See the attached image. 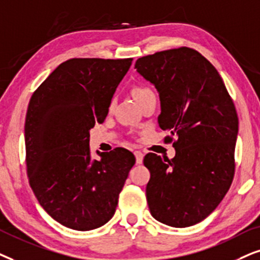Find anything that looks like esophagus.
Wrapping results in <instances>:
<instances>
[{
	"instance_id": "obj_1",
	"label": "esophagus",
	"mask_w": 260,
	"mask_h": 260,
	"mask_svg": "<svg viewBox=\"0 0 260 260\" xmlns=\"http://www.w3.org/2000/svg\"><path fill=\"white\" fill-rule=\"evenodd\" d=\"M134 155H136L137 164H141V162H143V159H144V153H143V152L136 151V152H134Z\"/></svg>"
}]
</instances>
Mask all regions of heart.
Instances as JSON below:
<instances>
[{
  "label": "heart",
  "mask_w": 260,
  "mask_h": 260,
  "mask_svg": "<svg viewBox=\"0 0 260 260\" xmlns=\"http://www.w3.org/2000/svg\"><path fill=\"white\" fill-rule=\"evenodd\" d=\"M152 92L150 89L147 88V86H143V85H138V86H134L133 90H132V94L134 96V99L137 100V101H139L144 98V96H146L147 94H150ZM113 101L110 102V107H113Z\"/></svg>",
  "instance_id": "1"
}]
</instances>
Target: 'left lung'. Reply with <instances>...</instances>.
<instances>
[{"label":"left lung","mask_w":260,"mask_h":260,"mask_svg":"<svg viewBox=\"0 0 260 260\" xmlns=\"http://www.w3.org/2000/svg\"><path fill=\"white\" fill-rule=\"evenodd\" d=\"M136 69L159 92V127L170 132L172 159L147 153L151 215L171 227L205 220L226 195L234 176L238 114L219 72L202 54L179 47L145 55Z\"/></svg>","instance_id":"left-lung-1"}]
</instances>
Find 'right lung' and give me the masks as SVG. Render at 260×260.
<instances>
[{"instance_id":"right-lung-1","label":"right lung","mask_w":260,"mask_h":260,"mask_svg":"<svg viewBox=\"0 0 260 260\" xmlns=\"http://www.w3.org/2000/svg\"><path fill=\"white\" fill-rule=\"evenodd\" d=\"M132 58H72L33 92L25 122L26 165L40 206L65 227L90 231L116 210L136 157L126 148L90 155V129L108 114Z\"/></svg>"}]
</instances>
